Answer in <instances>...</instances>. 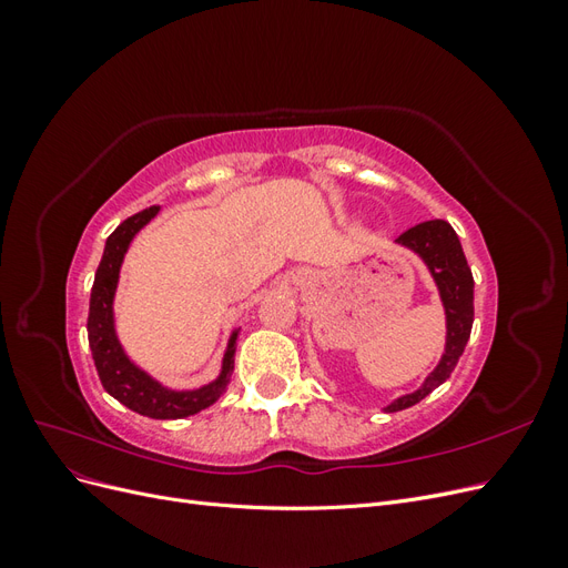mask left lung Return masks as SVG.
Instances as JSON below:
<instances>
[{"mask_svg":"<svg viewBox=\"0 0 568 568\" xmlns=\"http://www.w3.org/2000/svg\"><path fill=\"white\" fill-rule=\"evenodd\" d=\"M395 246L415 253L424 267L432 274L438 288V298L445 313V346L436 367L426 374L419 388L398 395V398L384 405V412H400L417 405L428 393L436 390L450 372L467 346L471 324H474V277L464 257L462 244L455 230L445 220H428L422 225L407 230L395 239Z\"/></svg>","mask_w":568,"mask_h":568,"instance_id":"1","label":"left lung"}]
</instances>
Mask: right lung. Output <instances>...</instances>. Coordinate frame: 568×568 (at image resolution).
I'll return each instance as SVG.
<instances>
[{
	"label": "right lung",
	"mask_w": 568,
	"mask_h": 568,
	"mask_svg": "<svg viewBox=\"0 0 568 568\" xmlns=\"http://www.w3.org/2000/svg\"><path fill=\"white\" fill-rule=\"evenodd\" d=\"M161 213V205H151L142 213H136L120 222L113 234L106 239L104 255L94 274V286L90 296V317H88V338L94 365L99 372L101 386L118 403H123L136 415L151 419H184L189 415L211 407L222 393H225L230 376L234 372V353L239 326H234L225 355H222L220 372L213 382L201 384L196 388H168L159 379L142 369L125 353L123 343L115 332V291L120 282V267H123L125 255L149 222Z\"/></svg>",
	"instance_id": "add662e5"
}]
</instances>
